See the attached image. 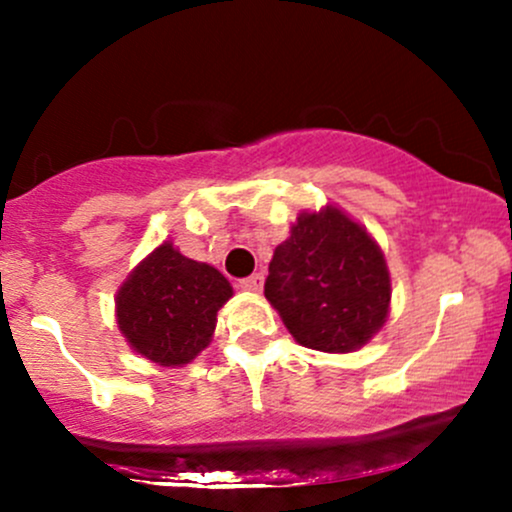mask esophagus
<instances>
[{
    "label": "esophagus",
    "instance_id": "obj_1",
    "mask_svg": "<svg viewBox=\"0 0 512 512\" xmlns=\"http://www.w3.org/2000/svg\"><path fill=\"white\" fill-rule=\"evenodd\" d=\"M262 281H264V276L257 272V274H252V276H245V279H240L238 281V286L243 291H252V293H257V291H262Z\"/></svg>",
    "mask_w": 512,
    "mask_h": 512
}]
</instances>
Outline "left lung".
I'll use <instances>...</instances> for the list:
<instances>
[{
    "instance_id": "1",
    "label": "left lung",
    "mask_w": 512,
    "mask_h": 512,
    "mask_svg": "<svg viewBox=\"0 0 512 512\" xmlns=\"http://www.w3.org/2000/svg\"><path fill=\"white\" fill-rule=\"evenodd\" d=\"M264 296L298 344L346 354L383 327L390 274L366 228L334 207L303 211L274 250Z\"/></svg>"
}]
</instances>
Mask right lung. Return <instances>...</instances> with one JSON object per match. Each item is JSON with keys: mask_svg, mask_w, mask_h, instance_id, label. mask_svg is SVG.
I'll return each mask as SVG.
<instances>
[{"mask_svg": "<svg viewBox=\"0 0 512 512\" xmlns=\"http://www.w3.org/2000/svg\"><path fill=\"white\" fill-rule=\"evenodd\" d=\"M231 296V284L219 269L163 243L122 284L117 325L149 361L182 366L209 344L216 313Z\"/></svg>", "mask_w": 512, "mask_h": 512, "instance_id": "1", "label": "right lung"}]
</instances>
